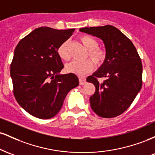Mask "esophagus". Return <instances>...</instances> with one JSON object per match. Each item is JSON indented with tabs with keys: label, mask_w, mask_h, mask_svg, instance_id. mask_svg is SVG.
<instances>
[{
	"label": "esophagus",
	"mask_w": 155,
	"mask_h": 155,
	"mask_svg": "<svg viewBox=\"0 0 155 155\" xmlns=\"http://www.w3.org/2000/svg\"><path fill=\"white\" fill-rule=\"evenodd\" d=\"M86 83V79H84V78H79V84L83 85Z\"/></svg>",
	"instance_id": "34e87169"
}]
</instances>
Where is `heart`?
Segmentation results:
<instances>
[{
  "mask_svg": "<svg viewBox=\"0 0 155 155\" xmlns=\"http://www.w3.org/2000/svg\"><path fill=\"white\" fill-rule=\"evenodd\" d=\"M84 47L87 49V56L96 65H101L106 58V51L104 48L98 47V42L90 35H81L79 38ZM58 54L63 60H68L71 56L68 51V41H65L58 48ZM93 63L90 60L84 61H72L65 65V71L70 74L77 76H83L90 72L93 69Z\"/></svg>",
  "mask_w": 155,
  "mask_h": 155,
  "instance_id": "heart-1",
  "label": "heart"
}]
</instances>
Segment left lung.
<instances>
[{
    "mask_svg": "<svg viewBox=\"0 0 155 155\" xmlns=\"http://www.w3.org/2000/svg\"><path fill=\"white\" fill-rule=\"evenodd\" d=\"M102 39L106 58L87 81L95 85L90 97L92 109L103 118H113L130 107L142 87V63L136 47L125 35L112 25L80 28ZM105 78L100 83L97 80Z\"/></svg>",
    "mask_w": 155,
    "mask_h": 155,
    "instance_id": "1",
    "label": "left lung"
}]
</instances>
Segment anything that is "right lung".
Segmentation results:
<instances>
[{
	"label": "right lung",
	"mask_w": 155,
	"mask_h": 155,
	"mask_svg": "<svg viewBox=\"0 0 155 155\" xmlns=\"http://www.w3.org/2000/svg\"><path fill=\"white\" fill-rule=\"evenodd\" d=\"M74 30L38 28L15 48L10 65L14 95L32 116L42 120L54 117L68 92L79 85L75 74H59L64 65L57 51Z\"/></svg>",
	"instance_id": "1"
}]
</instances>
